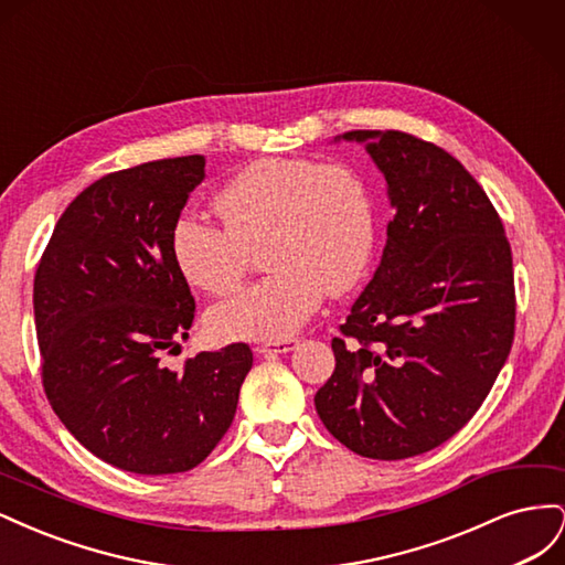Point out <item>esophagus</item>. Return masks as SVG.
<instances>
[{"instance_id":"34e87169","label":"esophagus","mask_w":565,"mask_h":565,"mask_svg":"<svg viewBox=\"0 0 565 565\" xmlns=\"http://www.w3.org/2000/svg\"><path fill=\"white\" fill-rule=\"evenodd\" d=\"M297 347V339H276V341H264V344L256 347V353L262 355H278L287 353Z\"/></svg>"}]
</instances>
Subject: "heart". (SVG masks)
<instances>
[{
    "mask_svg": "<svg viewBox=\"0 0 565 565\" xmlns=\"http://www.w3.org/2000/svg\"><path fill=\"white\" fill-rule=\"evenodd\" d=\"M226 226L181 214L169 249L181 276L210 295L245 278L252 249L264 245L268 276L207 313L218 339H285L322 303L365 278L377 249V214L365 179L339 162L262 158L216 195Z\"/></svg>",
    "mask_w": 565,
    "mask_h": 565,
    "instance_id": "obj_1",
    "label": "heart"
}]
</instances>
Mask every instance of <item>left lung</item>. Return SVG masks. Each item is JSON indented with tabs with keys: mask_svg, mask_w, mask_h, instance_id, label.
Returning <instances> with one entry per match:
<instances>
[{
	"mask_svg": "<svg viewBox=\"0 0 565 565\" xmlns=\"http://www.w3.org/2000/svg\"><path fill=\"white\" fill-rule=\"evenodd\" d=\"M388 185L382 264L332 339L316 393L328 431L355 455L438 448L483 405L514 341L516 292L500 214L443 148L396 129H355Z\"/></svg>",
	"mask_w": 565,
	"mask_h": 565,
	"instance_id": "8db88e82",
	"label": "left lung"
}]
</instances>
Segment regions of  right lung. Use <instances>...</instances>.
Segmentation results:
<instances>
[{
    "instance_id": "1",
    "label": "right lung",
    "mask_w": 565,
    "mask_h": 565,
    "mask_svg": "<svg viewBox=\"0 0 565 565\" xmlns=\"http://www.w3.org/2000/svg\"><path fill=\"white\" fill-rule=\"evenodd\" d=\"M204 158L106 174L67 204L35 273L42 384L84 448L131 473L198 467L224 438L252 367L243 341L162 365L195 318L169 233Z\"/></svg>"
}]
</instances>
